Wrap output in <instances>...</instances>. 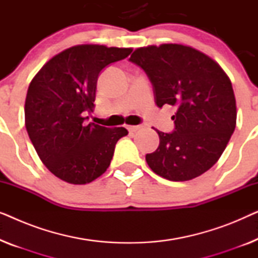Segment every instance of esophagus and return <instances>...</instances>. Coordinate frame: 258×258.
Here are the masks:
<instances>
[{
	"instance_id": "1",
	"label": "esophagus",
	"mask_w": 258,
	"mask_h": 258,
	"mask_svg": "<svg viewBox=\"0 0 258 258\" xmlns=\"http://www.w3.org/2000/svg\"><path fill=\"white\" fill-rule=\"evenodd\" d=\"M126 128H128L130 133H136L137 130H140L141 128H142V126H141V125H128Z\"/></svg>"
}]
</instances>
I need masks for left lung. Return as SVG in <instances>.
<instances>
[{"label": "left lung", "instance_id": "obj_1", "mask_svg": "<svg viewBox=\"0 0 258 258\" xmlns=\"http://www.w3.org/2000/svg\"><path fill=\"white\" fill-rule=\"evenodd\" d=\"M129 61L149 77L157 107H177L174 132L156 129L160 144L146 155L148 165L169 181L199 177L218 161L235 130L237 111L228 75L209 56L183 44L137 48Z\"/></svg>", "mask_w": 258, "mask_h": 258}]
</instances>
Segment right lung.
Returning <instances> with one entry per match:
<instances>
[{
	"label": "right lung",
	"instance_id": "obj_1",
	"mask_svg": "<svg viewBox=\"0 0 258 258\" xmlns=\"http://www.w3.org/2000/svg\"><path fill=\"white\" fill-rule=\"evenodd\" d=\"M132 48L80 44L55 55L28 88L26 128L43 164L56 177L87 184L104 174L115 146L128 135L123 126L87 124L94 110L101 70L128 57Z\"/></svg>",
	"mask_w": 258,
	"mask_h": 258
}]
</instances>
